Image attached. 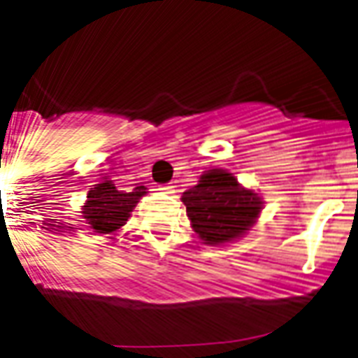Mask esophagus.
<instances>
[{
    "mask_svg": "<svg viewBox=\"0 0 358 358\" xmlns=\"http://www.w3.org/2000/svg\"><path fill=\"white\" fill-rule=\"evenodd\" d=\"M161 189H163L165 193H174V187L172 186H161Z\"/></svg>",
    "mask_w": 358,
    "mask_h": 358,
    "instance_id": "1",
    "label": "esophagus"
}]
</instances>
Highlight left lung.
Instances as JSON below:
<instances>
[{
    "label": "left lung",
    "instance_id": "obj_1",
    "mask_svg": "<svg viewBox=\"0 0 358 358\" xmlns=\"http://www.w3.org/2000/svg\"><path fill=\"white\" fill-rule=\"evenodd\" d=\"M195 233L206 245H222L241 237L260 214V197L237 184L222 169L203 174L197 186L182 195Z\"/></svg>",
    "mask_w": 358,
    "mask_h": 358
}]
</instances>
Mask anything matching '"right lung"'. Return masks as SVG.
Returning a JSON list of instances; mask_svg holds the SVG:
<instances>
[{"mask_svg":"<svg viewBox=\"0 0 358 358\" xmlns=\"http://www.w3.org/2000/svg\"><path fill=\"white\" fill-rule=\"evenodd\" d=\"M145 189L148 187L136 186L131 192H119L112 180H104L91 187L83 206V218L96 233H113L125 226L132 208L145 195Z\"/></svg>","mask_w":358,"mask_h":358,"instance_id":"obj_1","label":"right lung"}]
</instances>
